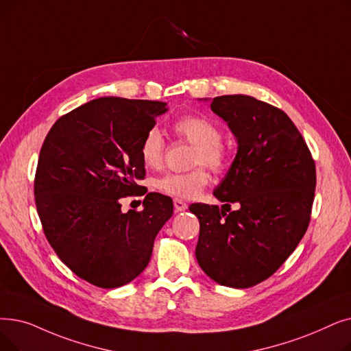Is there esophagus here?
<instances>
[{
    "instance_id": "obj_1",
    "label": "esophagus",
    "mask_w": 351,
    "mask_h": 351,
    "mask_svg": "<svg viewBox=\"0 0 351 351\" xmlns=\"http://www.w3.org/2000/svg\"><path fill=\"white\" fill-rule=\"evenodd\" d=\"M173 206H175L176 212H182V210L188 209V204L182 199H173Z\"/></svg>"
}]
</instances>
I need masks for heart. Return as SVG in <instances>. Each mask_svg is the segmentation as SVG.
I'll return each mask as SVG.
<instances>
[{"label": "heart", "instance_id": "1", "mask_svg": "<svg viewBox=\"0 0 351 351\" xmlns=\"http://www.w3.org/2000/svg\"><path fill=\"white\" fill-rule=\"evenodd\" d=\"M176 136L195 145L192 165H205L213 172H222L230 155L222 145V133L217 123L202 116H182L173 121ZM163 136L156 129H149L141 142V159L146 167L155 169L163 160ZM209 184V173L199 166L185 173H166L155 180L159 192L175 199H193Z\"/></svg>", "mask_w": 351, "mask_h": 351}]
</instances>
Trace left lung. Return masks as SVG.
<instances>
[{
	"label": "left lung",
	"mask_w": 351,
	"mask_h": 351,
	"mask_svg": "<svg viewBox=\"0 0 351 351\" xmlns=\"http://www.w3.org/2000/svg\"><path fill=\"white\" fill-rule=\"evenodd\" d=\"M210 109L226 121L238 152L213 191L226 204L189 206L199 219L195 255L215 282L248 288L271 277L306 234L315 163L291 119L274 106L230 95L212 99ZM230 203L240 208L225 211Z\"/></svg>",
	"instance_id": "1"
}]
</instances>
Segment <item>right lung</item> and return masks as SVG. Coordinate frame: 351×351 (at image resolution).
Returning <instances> with one entry per match:
<instances>
[{"label":"right lung","mask_w":351,"mask_h":351,"mask_svg":"<svg viewBox=\"0 0 351 351\" xmlns=\"http://www.w3.org/2000/svg\"><path fill=\"white\" fill-rule=\"evenodd\" d=\"M163 101L100 97L60 117L45 138L34 180L45 238L77 277L100 288L133 281L172 217L169 196L150 192L143 209L120 197L143 189L141 142L166 113Z\"/></svg>","instance_id":"right-lung-1"}]
</instances>
